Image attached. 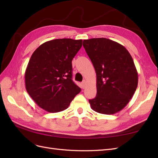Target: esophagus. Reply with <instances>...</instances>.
<instances>
[{
    "mask_svg": "<svg viewBox=\"0 0 158 158\" xmlns=\"http://www.w3.org/2000/svg\"><path fill=\"white\" fill-rule=\"evenodd\" d=\"M81 86H82V89H84L85 88V86H86V81L84 80L82 82V85H81Z\"/></svg>",
    "mask_w": 158,
    "mask_h": 158,
    "instance_id": "1",
    "label": "esophagus"
}]
</instances>
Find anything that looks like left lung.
Returning a JSON list of instances; mask_svg holds the SVG:
<instances>
[{
	"label": "left lung",
	"instance_id": "obj_1",
	"mask_svg": "<svg viewBox=\"0 0 158 158\" xmlns=\"http://www.w3.org/2000/svg\"><path fill=\"white\" fill-rule=\"evenodd\" d=\"M83 46L97 76V95L89 100L91 108L106 114L120 111L138 85V73L131 54L122 45L103 37L84 40Z\"/></svg>",
	"mask_w": 158,
	"mask_h": 158
}]
</instances>
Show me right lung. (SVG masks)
<instances>
[{"mask_svg":"<svg viewBox=\"0 0 158 158\" xmlns=\"http://www.w3.org/2000/svg\"><path fill=\"white\" fill-rule=\"evenodd\" d=\"M82 45V40L56 39L43 44L32 54L25 73L26 88L46 111H64L80 92L72 80V60Z\"/></svg>","mask_w":158,"mask_h":158,"instance_id":"right-lung-1","label":"right lung"}]
</instances>
